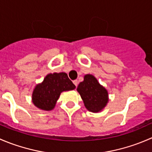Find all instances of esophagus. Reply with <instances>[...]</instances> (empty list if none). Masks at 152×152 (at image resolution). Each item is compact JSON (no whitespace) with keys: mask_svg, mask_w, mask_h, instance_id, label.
I'll return each instance as SVG.
<instances>
[{"mask_svg":"<svg viewBox=\"0 0 152 152\" xmlns=\"http://www.w3.org/2000/svg\"><path fill=\"white\" fill-rule=\"evenodd\" d=\"M73 82V84H74L76 87L78 85V80H74Z\"/></svg>","mask_w":152,"mask_h":152,"instance_id":"obj_1","label":"esophagus"}]
</instances>
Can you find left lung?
<instances>
[{
    "label": "left lung",
    "mask_w": 152,
    "mask_h": 152,
    "mask_svg": "<svg viewBox=\"0 0 152 152\" xmlns=\"http://www.w3.org/2000/svg\"><path fill=\"white\" fill-rule=\"evenodd\" d=\"M77 91L87 110L92 113L102 111L108 103V92L91 74L85 75L83 82L78 85Z\"/></svg>",
    "instance_id": "obj_1"
}]
</instances>
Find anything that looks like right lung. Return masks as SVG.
Listing matches in <instances>:
<instances>
[{
    "label": "right lung",
    "instance_id": "right-lung-1",
    "mask_svg": "<svg viewBox=\"0 0 152 152\" xmlns=\"http://www.w3.org/2000/svg\"><path fill=\"white\" fill-rule=\"evenodd\" d=\"M76 86L65 73H49L43 82L36 85L32 93V102L42 110H52L61 93L73 90Z\"/></svg>",
    "mask_w": 152,
    "mask_h": 152
}]
</instances>
